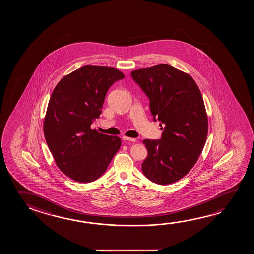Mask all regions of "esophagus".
<instances>
[{
  "mask_svg": "<svg viewBox=\"0 0 254 254\" xmlns=\"http://www.w3.org/2000/svg\"><path fill=\"white\" fill-rule=\"evenodd\" d=\"M122 140L123 141H136L137 140L135 139V138H130V137H127V136H123L122 137Z\"/></svg>",
  "mask_w": 254,
  "mask_h": 254,
  "instance_id": "esophagus-1",
  "label": "esophagus"
}]
</instances>
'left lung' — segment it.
Returning <instances> with one entry per match:
<instances>
[{
  "instance_id": "left-lung-1",
  "label": "left lung",
  "mask_w": 254,
  "mask_h": 254,
  "mask_svg": "<svg viewBox=\"0 0 254 254\" xmlns=\"http://www.w3.org/2000/svg\"><path fill=\"white\" fill-rule=\"evenodd\" d=\"M150 100L154 121L165 126L158 140H143L148 156L143 175L160 185L175 183L197 161L206 141L208 120L199 88L191 76L161 64L131 71Z\"/></svg>"
}]
</instances>
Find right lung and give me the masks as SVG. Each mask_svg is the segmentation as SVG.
<instances>
[{
    "instance_id": "1",
    "label": "right lung",
    "mask_w": 254,
    "mask_h": 254,
    "mask_svg": "<svg viewBox=\"0 0 254 254\" xmlns=\"http://www.w3.org/2000/svg\"><path fill=\"white\" fill-rule=\"evenodd\" d=\"M125 76L115 68L85 65L59 81L50 96L43 132L57 166L78 183L98 179L121 148V138L92 130L106 93Z\"/></svg>"
}]
</instances>
